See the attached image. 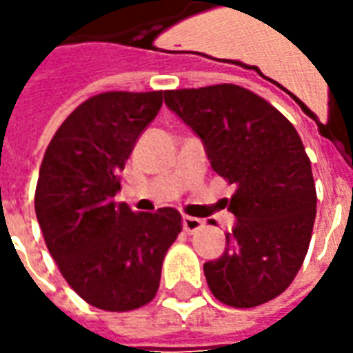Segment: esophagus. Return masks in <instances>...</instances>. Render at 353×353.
<instances>
[{
	"label": "esophagus",
	"mask_w": 353,
	"mask_h": 353,
	"mask_svg": "<svg viewBox=\"0 0 353 353\" xmlns=\"http://www.w3.org/2000/svg\"><path fill=\"white\" fill-rule=\"evenodd\" d=\"M202 225H204V221L199 219V217H189V215H185L183 217V229L185 232H189V234L199 232V230L202 229Z\"/></svg>",
	"instance_id": "1"
}]
</instances>
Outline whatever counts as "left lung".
<instances>
[{
  "label": "left lung",
  "instance_id": "left-lung-1",
  "mask_svg": "<svg viewBox=\"0 0 353 353\" xmlns=\"http://www.w3.org/2000/svg\"><path fill=\"white\" fill-rule=\"evenodd\" d=\"M164 103L204 143L214 172L236 185L225 253L204 274L217 301L253 308L289 288L316 219L310 159L295 126L238 85L166 90Z\"/></svg>",
  "mask_w": 353,
  "mask_h": 353
}]
</instances>
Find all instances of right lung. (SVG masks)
I'll return each instance as SVG.
<instances>
[{
	"label": "right lung",
	"mask_w": 353,
	"mask_h": 353,
	"mask_svg": "<svg viewBox=\"0 0 353 353\" xmlns=\"http://www.w3.org/2000/svg\"><path fill=\"white\" fill-rule=\"evenodd\" d=\"M162 105V92H103L83 101L43 157L35 215L70 288L96 308L136 310L159 291L181 214L117 204L119 172Z\"/></svg>",
	"instance_id": "add662e5"
}]
</instances>
